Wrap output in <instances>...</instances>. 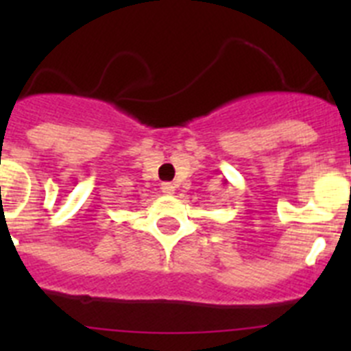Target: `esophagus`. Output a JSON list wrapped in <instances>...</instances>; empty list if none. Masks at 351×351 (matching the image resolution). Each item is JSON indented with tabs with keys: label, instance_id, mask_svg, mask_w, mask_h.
<instances>
[{
	"label": "esophagus",
	"instance_id": "esophagus-1",
	"mask_svg": "<svg viewBox=\"0 0 351 351\" xmlns=\"http://www.w3.org/2000/svg\"><path fill=\"white\" fill-rule=\"evenodd\" d=\"M173 188H176V186H173L172 182H163V184H161V191L165 195H172L173 191H176Z\"/></svg>",
	"mask_w": 351,
	"mask_h": 351
}]
</instances>
